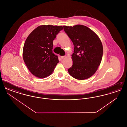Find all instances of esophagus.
Returning <instances> with one entry per match:
<instances>
[{
    "mask_svg": "<svg viewBox=\"0 0 127 127\" xmlns=\"http://www.w3.org/2000/svg\"><path fill=\"white\" fill-rule=\"evenodd\" d=\"M66 56H61V59H62V60H63V59H65V58H66Z\"/></svg>",
    "mask_w": 127,
    "mask_h": 127,
    "instance_id": "1",
    "label": "esophagus"
}]
</instances>
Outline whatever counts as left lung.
Wrapping results in <instances>:
<instances>
[{
    "label": "left lung",
    "mask_w": 127,
    "mask_h": 127,
    "mask_svg": "<svg viewBox=\"0 0 127 127\" xmlns=\"http://www.w3.org/2000/svg\"><path fill=\"white\" fill-rule=\"evenodd\" d=\"M63 28L74 45L73 65L68 72L79 80L90 78L96 72L102 60L103 49L100 38L84 25L64 26Z\"/></svg>",
    "instance_id": "1"
}]
</instances>
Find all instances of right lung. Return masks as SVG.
Returning a JSON list of instances; mask_svg holds the SVG:
<instances>
[{
  "label": "right lung",
  "instance_id": "right-lung-1",
  "mask_svg": "<svg viewBox=\"0 0 127 127\" xmlns=\"http://www.w3.org/2000/svg\"><path fill=\"white\" fill-rule=\"evenodd\" d=\"M63 29L62 26L41 25L27 38L23 49V58L33 75L43 79L50 75L59 62L52 52L53 41Z\"/></svg>",
  "mask_w": 127,
  "mask_h": 127
}]
</instances>
